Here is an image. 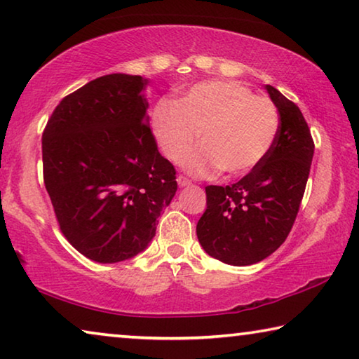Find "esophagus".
<instances>
[{"mask_svg": "<svg viewBox=\"0 0 359 359\" xmlns=\"http://www.w3.org/2000/svg\"><path fill=\"white\" fill-rule=\"evenodd\" d=\"M176 181H178L180 187H186V186H191V184H192L191 181L186 178V176H178V180H176Z\"/></svg>", "mask_w": 359, "mask_h": 359, "instance_id": "obj_1", "label": "esophagus"}]
</instances>
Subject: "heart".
Segmentation results:
<instances>
[{"label":"heart","mask_w":359,"mask_h":359,"mask_svg":"<svg viewBox=\"0 0 359 359\" xmlns=\"http://www.w3.org/2000/svg\"><path fill=\"white\" fill-rule=\"evenodd\" d=\"M152 132L168 161L181 162L198 141L202 148L184 161L192 175L221 170L233 178L251 172L277 140L280 117L272 100L252 95L235 81H202L178 102H158L152 109Z\"/></svg>","instance_id":"b5f03b06"}]
</instances>
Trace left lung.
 <instances>
[{"label":"left lung","instance_id":"obj_1","mask_svg":"<svg viewBox=\"0 0 359 359\" xmlns=\"http://www.w3.org/2000/svg\"><path fill=\"white\" fill-rule=\"evenodd\" d=\"M280 114L277 140L266 158L231 186H207V210L197 238L211 257L251 266L285 242L301 207L315 144L304 116L291 100L266 86Z\"/></svg>","mask_w":359,"mask_h":359}]
</instances>
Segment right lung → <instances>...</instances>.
<instances>
[{
    "label": "right lung",
    "instance_id": "obj_1",
    "mask_svg": "<svg viewBox=\"0 0 359 359\" xmlns=\"http://www.w3.org/2000/svg\"><path fill=\"white\" fill-rule=\"evenodd\" d=\"M148 79L113 73L54 109L43 133L44 184L62 233L102 264L144 251L176 184L146 114Z\"/></svg>",
    "mask_w": 359,
    "mask_h": 359
}]
</instances>
